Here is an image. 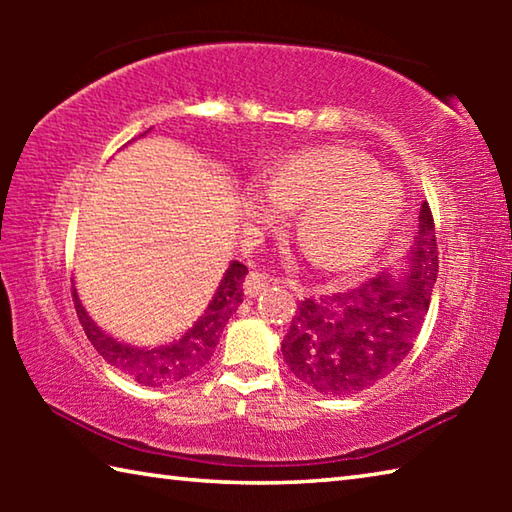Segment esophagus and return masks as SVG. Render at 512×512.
<instances>
[{
  "instance_id": "esophagus-1",
  "label": "esophagus",
  "mask_w": 512,
  "mask_h": 512,
  "mask_svg": "<svg viewBox=\"0 0 512 512\" xmlns=\"http://www.w3.org/2000/svg\"><path fill=\"white\" fill-rule=\"evenodd\" d=\"M268 284H271V277L264 275V273L250 271L248 277H246V282H244V293H246V296H250V298H255V296H259V293H262L268 287Z\"/></svg>"
}]
</instances>
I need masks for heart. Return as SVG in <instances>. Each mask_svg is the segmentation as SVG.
<instances>
[{
    "instance_id": "obj_1",
    "label": "heart",
    "mask_w": 512,
    "mask_h": 512,
    "mask_svg": "<svg viewBox=\"0 0 512 512\" xmlns=\"http://www.w3.org/2000/svg\"><path fill=\"white\" fill-rule=\"evenodd\" d=\"M266 194L271 203L253 201V210L271 219L278 204L298 207L302 248L314 266L334 273L368 264L402 210L395 180L379 173L370 155L341 146L291 155L268 176Z\"/></svg>"
}]
</instances>
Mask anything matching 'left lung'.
Wrapping results in <instances>:
<instances>
[{"label": "left lung", "mask_w": 512, "mask_h": 512, "mask_svg": "<svg viewBox=\"0 0 512 512\" xmlns=\"http://www.w3.org/2000/svg\"><path fill=\"white\" fill-rule=\"evenodd\" d=\"M400 277L384 271L366 284L298 302L282 357L311 391L348 397L377 384L400 366L427 318L438 277L436 228L429 203Z\"/></svg>", "instance_id": "obj_1"}]
</instances>
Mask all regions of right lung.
I'll return each mask as SVG.
<instances>
[{"mask_svg": "<svg viewBox=\"0 0 512 512\" xmlns=\"http://www.w3.org/2000/svg\"><path fill=\"white\" fill-rule=\"evenodd\" d=\"M248 275V268L241 262H230L228 271H225L223 280L216 289L210 305L203 311V316L171 343L158 345V348H137V345L121 343L112 339L110 334L103 332L101 327L88 316V311L81 305L79 293H74V307L76 316H79L81 325L88 334L90 343L94 345L103 359L110 366L124 372V375L133 377L137 384L160 388L171 386L176 381H183L185 377L194 375L201 370L207 361H210L212 352L219 345V336L223 327L228 325L230 316L235 314L237 307L244 302V277Z\"/></svg>", "mask_w": 512, "mask_h": 512, "instance_id": "1", "label": "right lung"}]
</instances>
